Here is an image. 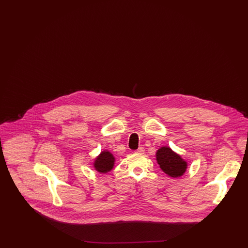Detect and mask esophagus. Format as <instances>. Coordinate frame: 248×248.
<instances>
[{"label":"esophagus","instance_id":"esophagus-1","mask_svg":"<svg viewBox=\"0 0 248 248\" xmlns=\"http://www.w3.org/2000/svg\"><path fill=\"white\" fill-rule=\"evenodd\" d=\"M145 152V150H144V148L143 147H140L137 151H136V153L137 154H143Z\"/></svg>","mask_w":248,"mask_h":248}]
</instances>
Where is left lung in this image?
<instances>
[{
    "mask_svg": "<svg viewBox=\"0 0 248 248\" xmlns=\"http://www.w3.org/2000/svg\"><path fill=\"white\" fill-rule=\"evenodd\" d=\"M156 159L161 169L170 177H180L186 171L187 163L168 147L158 150Z\"/></svg>",
    "mask_w": 248,
    "mask_h": 248,
    "instance_id": "1",
    "label": "left lung"
}]
</instances>
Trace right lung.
<instances>
[{"mask_svg":"<svg viewBox=\"0 0 248 248\" xmlns=\"http://www.w3.org/2000/svg\"><path fill=\"white\" fill-rule=\"evenodd\" d=\"M114 165L113 155L107 152H102L94 161V168L100 173H107L110 171Z\"/></svg>","mask_w":248,"mask_h":248,"instance_id":"right-lung-1","label":"right lung"}]
</instances>
